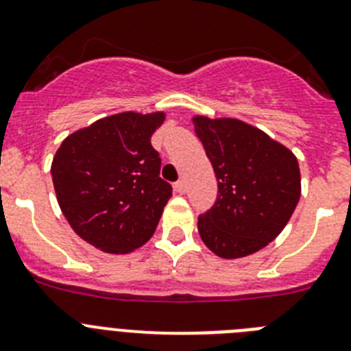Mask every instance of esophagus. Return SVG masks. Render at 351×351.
Wrapping results in <instances>:
<instances>
[{"mask_svg":"<svg viewBox=\"0 0 351 351\" xmlns=\"http://www.w3.org/2000/svg\"><path fill=\"white\" fill-rule=\"evenodd\" d=\"M173 189H176V193H179V195H184L186 193V182L182 181H178L176 184H173Z\"/></svg>","mask_w":351,"mask_h":351,"instance_id":"obj_1","label":"esophagus"}]
</instances>
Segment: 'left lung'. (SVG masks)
<instances>
[{
    "mask_svg": "<svg viewBox=\"0 0 351 351\" xmlns=\"http://www.w3.org/2000/svg\"><path fill=\"white\" fill-rule=\"evenodd\" d=\"M214 167L217 200L198 217L205 245L224 259L249 256L278 237L301 197L294 154L240 120L193 118Z\"/></svg>",
    "mask_w": 351,
    "mask_h": 351,
    "instance_id": "left-lung-1",
    "label": "left lung"
}]
</instances>
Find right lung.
Returning <instances> with one entry per match:
<instances>
[{
  "mask_svg": "<svg viewBox=\"0 0 351 351\" xmlns=\"http://www.w3.org/2000/svg\"><path fill=\"white\" fill-rule=\"evenodd\" d=\"M163 112H120L64 139L51 162L60 210L85 242L111 254L139 249L153 237L172 186L151 136Z\"/></svg>",
  "mask_w": 351,
  "mask_h": 351,
  "instance_id": "right-lung-1",
  "label": "right lung"
}]
</instances>
